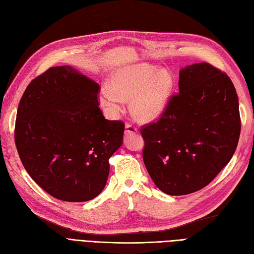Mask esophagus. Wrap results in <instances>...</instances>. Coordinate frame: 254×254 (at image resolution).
I'll return each mask as SVG.
<instances>
[{
    "label": "esophagus",
    "instance_id": "34e87169",
    "mask_svg": "<svg viewBox=\"0 0 254 254\" xmlns=\"http://www.w3.org/2000/svg\"><path fill=\"white\" fill-rule=\"evenodd\" d=\"M137 133V127L135 126H133L132 124H127L126 125V136H129L132 134Z\"/></svg>",
    "mask_w": 254,
    "mask_h": 254
}]
</instances>
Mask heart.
Masks as SVG:
<instances>
[{
  "label": "heart",
  "instance_id": "obj_1",
  "mask_svg": "<svg viewBox=\"0 0 254 254\" xmlns=\"http://www.w3.org/2000/svg\"><path fill=\"white\" fill-rule=\"evenodd\" d=\"M173 80L167 70H159L150 64H136L114 72L110 88L104 87L100 102L113 113L119 112L125 100L132 99L135 119L151 122L165 111L171 95Z\"/></svg>",
  "mask_w": 254,
  "mask_h": 254
}]
</instances>
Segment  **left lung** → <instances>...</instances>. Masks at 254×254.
<instances>
[{"label": "left lung", "instance_id": "1", "mask_svg": "<svg viewBox=\"0 0 254 254\" xmlns=\"http://www.w3.org/2000/svg\"><path fill=\"white\" fill-rule=\"evenodd\" d=\"M178 85L159 118L140 128L145 168L169 195L208 186L230 161L241 134L239 98L226 72L196 63L181 70Z\"/></svg>", "mask_w": 254, "mask_h": 254}]
</instances>
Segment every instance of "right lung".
<instances>
[{
  "label": "right lung",
  "instance_id": "obj_1",
  "mask_svg": "<svg viewBox=\"0 0 254 254\" xmlns=\"http://www.w3.org/2000/svg\"><path fill=\"white\" fill-rule=\"evenodd\" d=\"M100 86L64 65L48 68L19 103L14 142L30 177L53 197L81 202L104 189L125 122L105 119Z\"/></svg>",
  "mask_w": 254,
  "mask_h": 254
}]
</instances>
